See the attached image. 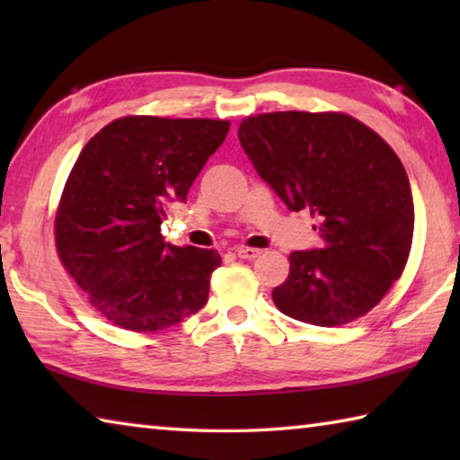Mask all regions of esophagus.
Returning <instances> with one entry per match:
<instances>
[{
	"label": "esophagus",
	"instance_id": "34e87169",
	"mask_svg": "<svg viewBox=\"0 0 460 460\" xmlns=\"http://www.w3.org/2000/svg\"><path fill=\"white\" fill-rule=\"evenodd\" d=\"M235 253L241 260H255L261 255V249H253V247H237Z\"/></svg>",
	"mask_w": 460,
	"mask_h": 460
}]
</instances>
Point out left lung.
<instances>
[{"label":"left lung","mask_w":460,"mask_h":460,"mask_svg":"<svg viewBox=\"0 0 460 460\" xmlns=\"http://www.w3.org/2000/svg\"><path fill=\"white\" fill-rule=\"evenodd\" d=\"M239 142L290 211L318 219L324 245L290 253L279 313L316 326L367 314L406 268L414 200L385 139L345 113L278 111L241 121Z\"/></svg>","instance_id":"left-lung-1"}]
</instances>
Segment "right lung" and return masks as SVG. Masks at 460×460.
<instances>
[{
	"instance_id": "right-lung-1",
	"label": "right lung",
	"mask_w": 460,
	"mask_h": 460,
	"mask_svg": "<svg viewBox=\"0 0 460 460\" xmlns=\"http://www.w3.org/2000/svg\"><path fill=\"white\" fill-rule=\"evenodd\" d=\"M229 131L221 119L129 115L93 136L62 190L54 237L91 306L136 332L164 331L207 305L215 249L176 247L160 233Z\"/></svg>"
}]
</instances>
